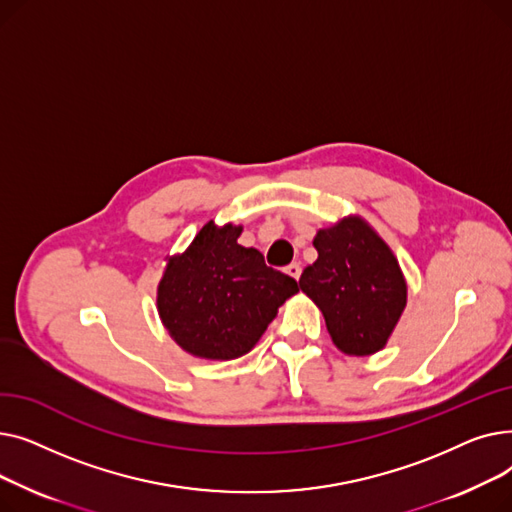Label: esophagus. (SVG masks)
<instances>
[{
    "instance_id": "34e87169",
    "label": "esophagus",
    "mask_w": 512,
    "mask_h": 512,
    "mask_svg": "<svg viewBox=\"0 0 512 512\" xmlns=\"http://www.w3.org/2000/svg\"><path fill=\"white\" fill-rule=\"evenodd\" d=\"M290 278H294V280H299L301 278V263H290V265H286V270H284Z\"/></svg>"
}]
</instances>
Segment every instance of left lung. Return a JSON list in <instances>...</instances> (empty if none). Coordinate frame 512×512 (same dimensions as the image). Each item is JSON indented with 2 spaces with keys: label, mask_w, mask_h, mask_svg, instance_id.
<instances>
[{
  "label": "left lung",
  "mask_w": 512,
  "mask_h": 512,
  "mask_svg": "<svg viewBox=\"0 0 512 512\" xmlns=\"http://www.w3.org/2000/svg\"><path fill=\"white\" fill-rule=\"evenodd\" d=\"M299 286L319 307L340 353L367 357L388 344L407 307V280L386 240L361 215L319 228Z\"/></svg>",
  "instance_id": "8db88e82"
}]
</instances>
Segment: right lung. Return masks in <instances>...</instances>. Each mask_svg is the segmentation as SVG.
<instances>
[{
  "instance_id": "obj_1",
  "label": "right lung",
  "mask_w": 512,
  "mask_h": 512,
  "mask_svg": "<svg viewBox=\"0 0 512 512\" xmlns=\"http://www.w3.org/2000/svg\"><path fill=\"white\" fill-rule=\"evenodd\" d=\"M242 226L207 222L182 253L168 257L157 284V313L184 353L232 361L259 342L278 309L299 292L267 267L257 249L238 245Z\"/></svg>"
}]
</instances>
